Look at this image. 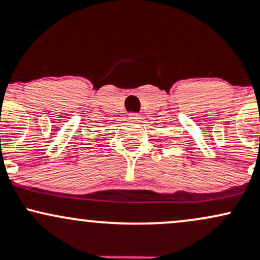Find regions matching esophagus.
I'll use <instances>...</instances> for the list:
<instances>
[{
    "mask_svg": "<svg viewBox=\"0 0 260 260\" xmlns=\"http://www.w3.org/2000/svg\"><path fill=\"white\" fill-rule=\"evenodd\" d=\"M129 119L131 121H139V119L141 118H140V114H138V113H130Z\"/></svg>",
    "mask_w": 260,
    "mask_h": 260,
    "instance_id": "esophagus-1",
    "label": "esophagus"
}]
</instances>
